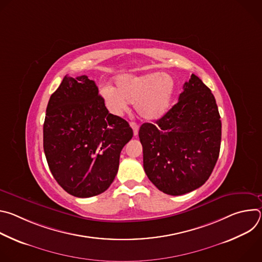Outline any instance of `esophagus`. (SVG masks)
Returning a JSON list of instances; mask_svg holds the SVG:
<instances>
[{
  "mask_svg": "<svg viewBox=\"0 0 262 262\" xmlns=\"http://www.w3.org/2000/svg\"><path fill=\"white\" fill-rule=\"evenodd\" d=\"M129 124H130V126H132V128L134 130V136L137 137L138 136V132H139V125L136 122H130Z\"/></svg>",
  "mask_w": 262,
  "mask_h": 262,
  "instance_id": "esophagus-1",
  "label": "esophagus"
}]
</instances>
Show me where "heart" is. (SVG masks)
Instances as JSON below:
<instances>
[{"label": "heart", "mask_w": 262, "mask_h": 262, "mask_svg": "<svg viewBox=\"0 0 262 262\" xmlns=\"http://www.w3.org/2000/svg\"><path fill=\"white\" fill-rule=\"evenodd\" d=\"M116 88L104 86L101 95L107 107L115 114L135 103L138 115L144 120H157L168 111L175 90L173 79L168 74L149 73L143 76L121 74L116 79Z\"/></svg>", "instance_id": "b5f03b06"}]
</instances>
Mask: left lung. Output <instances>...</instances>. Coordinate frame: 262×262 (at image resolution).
Wrapping results in <instances>:
<instances>
[{"mask_svg": "<svg viewBox=\"0 0 262 262\" xmlns=\"http://www.w3.org/2000/svg\"><path fill=\"white\" fill-rule=\"evenodd\" d=\"M220 118L210 89L192 74L178 102L156 124L141 125L144 170L160 191L179 196L205 183L220 154Z\"/></svg>", "mask_w": 262, "mask_h": 262, "instance_id": "left-lung-1", "label": "left lung"}]
</instances>
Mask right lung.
I'll use <instances>...</instances> for the list:
<instances>
[{"instance_id": "add662e5", "label": "right lung", "mask_w": 262, "mask_h": 262, "mask_svg": "<svg viewBox=\"0 0 262 262\" xmlns=\"http://www.w3.org/2000/svg\"><path fill=\"white\" fill-rule=\"evenodd\" d=\"M133 135L127 121L108 113L87 76H65L51 95L43 124L45 154L56 181L74 197L89 198L108 189Z\"/></svg>"}]
</instances>
